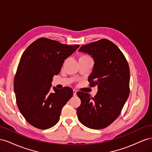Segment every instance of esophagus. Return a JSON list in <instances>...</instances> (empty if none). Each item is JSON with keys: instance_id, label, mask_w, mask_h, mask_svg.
Segmentation results:
<instances>
[{"instance_id": "1", "label": "esophagus", "mask_w": 152, "mask_h": 152, "mask_svg": "<svg viewBox=\"0 0 152 152\" xmlns=\"http://www.w3.org/2000/svg\"><path fill=\"white\" fill-rule=\"evenodd\" d=\"M73 94L74 96H75L77 95V91L76 90H75V89L73 90Z\"/></svg>"}]
</instances>
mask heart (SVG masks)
I'll list each match as a JSON object with an SVG mask.
<instances>
[{"label": "heart", "mask_w": 152, "mask_h": 152, "mask_svg": "<svg viewBox=\"0 0 152 152\" xmlns=\"http://www.w3.org/2000/svg\"><path fill=\"white\" fill-rule=\"evenodd\" d=\"M89 58V57L86 56V55H82V56H81L80 57L79 59H81V58Z\"/></svg>", "instance_id": "1"}]
</instances>
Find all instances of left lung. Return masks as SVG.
I'll return each mask as SVG.
<instances>
[{
	"label": "left lung",
	"instance_id": "left-lung-1",
	"mask_svg": "<svg viewBox=\"0 0 152 152\" xmlns=\"http://www.w3.org/2000/svg\"><path fill=\"white\" fill-rule=\"evenodd\" d=\"M79 51L91 55L94 59L88 81L90 86H97L98 91L94 98L77 92L81 100L77 109L78 118L90 129H104L116 120L129 94L128 63L117 45L105 39L82 45Z\"/></svg>",
	"mask_w": 152,
	"mask_h": 152
}]
</instances>
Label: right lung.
<instances>
[{
    "label": "right lung",
    "instance_id": "obj_1",
    "mask_svg": "<svg viewBox=\"0 0 152 152\" xmlns=\"http://www.w3.org/2000/svg\"><path fill=\"white\" fill-rule=\"evenodd\" d=\"M79 48L45 38L36 40L20 59L14 80L16 103L26 121L34 127L47 129L58 122L62 108L73 96L68 87L58 89L51 82L65 59Z\"/></svg>",
    "mask_w": 152,
    "mask_h": 152
}]
</instances>
